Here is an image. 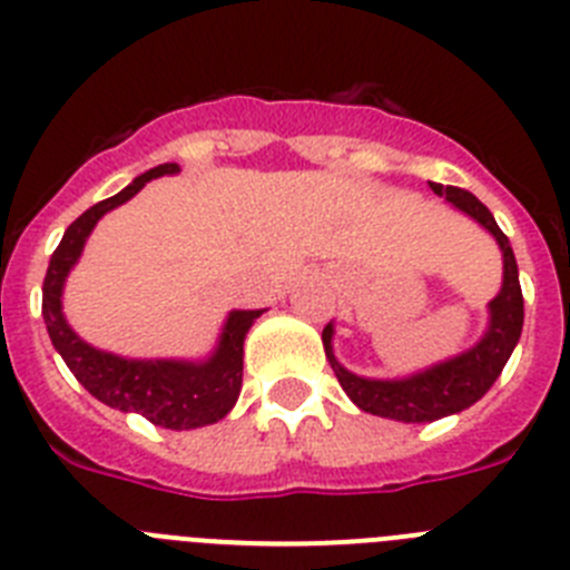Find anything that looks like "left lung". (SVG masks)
<instances>
[{
    "mask_svg": "<svg viewBox=\"0 0 570 570\" xmlns=\"http://www.w3.org/2000/svg\"><path fill=\"white\" fill-rule=\"evenodd\" d=\"M430 189L439 197H448L456 209L470 215L476 224L497 237L499 249L504 257V278L502 289L497 298L491 301V324L488 333L476 346H470L468 353L456 355V358L442 361L435 367L415 373L410 379H361V375L350 373L335 361L333 355V324L324 326V353L335 370V379L344 387V393L358 404L364 413L381 415V419H395V422H435L444 415L462 413L470 404H476L488 390L493 387V381L504 370L508 358H511L513 346H517L519 335H522L524 321V301L522 286H519V269L517 257H513L508 235L497 226L491 209L484 206L479 197L470 191L456 189V186H442V183H430Z\"/></svg>",
    "mask_w": 570,
    "mask_h": 570,
    "instance_id": "left-lung-1",
    "label": "left lung"
}]
</instances>
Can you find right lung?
<instances>
[{
  "mask_svg": "<svg viewBox=\"0 0 570 570\" xmlns=\"http://www.w3.org/2000/svg\"><path fill=\"white\" fill-rule=\"evenodd\" d=\"M180 171L177 163L148 168L120 195L100 200L73 220L59 246L53 249L42 281V318H46L51 344L68 364L77 381L94 399L122 413H140L157 428L195 430L203 424L220 422L235 407L244 384V338L255 318L264 309H235L226 318L224 333L215 353L206 361H137L94 350L68 326L62 315V286L68 272L77 264L86 246V237L106 212L131 200L148 180Z\"/></svg>",
  "mask_w": 570,
  "mask_h": 570,
  "instance_id": "obj_1",
  "label": "right lung"
}]
</instances>
